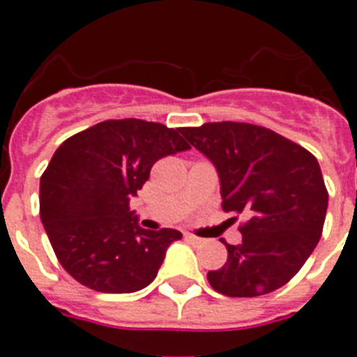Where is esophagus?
<instances>
[{
  "mask_svg": "<svg viewBox=\"0 0 357 357\" xmlns=\"http://www.w3.org/2000/svg\"><path fill=\"white\" fill-rule=\"evenodd\" d=\"M185 239H188L189 243H193V245H204V243H206V239L198 238V236L195 234H185Z\"/></svg>",
  "mask_w": 357,
  "mask_h": 357,
  "instance_id": "obj_1",
  "label": "esophagus"
}]
</instances>
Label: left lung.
<instances>
[{
	"label": "left lung",
	"instance_id": "8db88e82",
	"mask_svg": "<svg viewBox=\"0 0 357 357\" xmlns=\"http://www.w3.org/2000/svg\"><path fill=\"white\" fill-rule=\"evenodd\" d=\"M220 178L223 209L247 218L239 245L207 273L227 296H257L284 286L313 254L326 222L327 195L318 160L305 148L250 123L182 128Z\"/></svg>",
	"mask_w": 357,
	"mask_h": 357
}]
</instances>
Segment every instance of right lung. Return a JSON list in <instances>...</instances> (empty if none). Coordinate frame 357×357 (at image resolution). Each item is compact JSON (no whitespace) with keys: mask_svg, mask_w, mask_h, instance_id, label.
Masks as SVG:
<instances>
[{"mask_svg":"<svg viewBox=\"0 0 357 357\" xmlns=\"http://www.w3.org/2000/svg\"><path fill=\"white\" fill-rule=\"evenodd\" d=\"M182 128L143 119H109L71 135L40 176V220L66 272L102 293H134L157 277L182 234L139 225L132 197L151 166L189 150Z\"/></svg>","mask_w":357,"mask_h":357,"instance_id":"obj_1","label":"right lung"}]
</instances>
